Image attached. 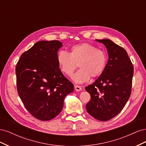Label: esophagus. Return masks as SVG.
<instances>
[{
  "label": "esophagus",
  "mask_w": 146,
  "mask_h": 146,
  "mask_svg": "<svg viewBox=\"0 0 146 146\" xmlns=\"http://www.w3.org/2000/svg\"><path fill=\"white\" fill-rule=\"evenodd\" d=\"M75 89H76V90L77 91H81L82 89V87L80 86H78V85H75Z\"/></svg>",
  "instance_id": "esophagus-1"
}]
</instances>
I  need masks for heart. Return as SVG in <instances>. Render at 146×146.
Instances as JSON below:
<instances>
[{"instance_id": "heart-1", "label": "heart", "mask_w": 146, "mask_h": 146, "mask_svg": "<svg viewBox=\"0 0 146 146\" xmlns=\"http://www.w3.org/2000/svg\"><path fill=\"white\" fill-rule=\"evenodd\" d=\"M106 52L95 46L83 42L72 46L70 53L60 51L57 55L60 70L66 76L70 77L78 64L80 68L73 77V80L78 83L89 80L91 76L97 77L103 73L107 64Z\"/></svg>"}]
</instances>
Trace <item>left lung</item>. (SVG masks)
<instances>
[{"mask_svg": "<svg viewBox=\"0 0 146 146\" xmlns=\"http://www.w3.org/2000/svg\"><path fill=\"white\" fill-rule=\"evenodd\" d=\"M96 41L107 47L109 59L103 73L85 87L91 96L86 108L95 119L107 121L122 111L130 98L133 66L123 47L108 39Z\"/></svg>", "mask_w": 146, "mask_h": 146, "instance_id": "obj_1", "label": "left lung"}]
</instances>
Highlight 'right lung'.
I'll return each mask as SVG.
<instances>
[{
    "label": "right lung",
    "instance_id": "right-lung-1",
    "mask_svg": "<svg viewBox=\"0 0 146 146\" xmlns=\"http://www.w3.org/2000/svg\"><path fill=\"white\" fill-rule=\"evenodd\" d=\"M62 43L41 41L21 55L16 66L17 90L27 111L39 120L54 119L74 85L61 72L57 52Z\"/></svg>",
    "mask_w": 146,
    "mask_h": 146
}]
</instances>
